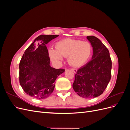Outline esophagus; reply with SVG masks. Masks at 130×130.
<instances>
[{
  "mask_svg": "<svg viewBox=\"0 0 130 130\" xmlns=\"http://www.w3.org/2000/svg\"><path fill=\"white\" fill-rule=\"evenodd\" d=\"M71 69L73 70V71L74 73H76V72H77V69H75V68H72Z\"/></svg>",
  "mask_w": 130,
  "mask_h": 130,
  "instance_id": "esophagus-1",
  "label": "esophagus"
}]
</instances>
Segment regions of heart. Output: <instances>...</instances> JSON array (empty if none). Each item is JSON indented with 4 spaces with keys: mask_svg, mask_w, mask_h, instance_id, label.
<instances>
[{
    "mask_svg": "<svg viewBox=\"0 0 130 130\" xmlns=\"http://www.w3.org/2000/svg\"><path fill=\"white\" fill-rule=\"evenodd\" d=\"M55 48L56 50H49V56L53 61L58 62L62 60V56L67 57L69 63L75 67L85 64L93 53V46L90 42L69 38L57 42Z\"/></svg>",
    "mask_w": 130,
    "mask_h": 130,
    "instance_id": "heart-1",
    "label": "heart"
}]
</instances>
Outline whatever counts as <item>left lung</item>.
Returning <instances> with one entry per match:
<instances>
[{"instance_id": "obj_1", "label": "left lung", "mask_w": 130, "mask_h": 130, "mask_svg": "<svg viewBox=\"0 0 130 130\" xmlns=\"http://www.w3.org/2000/svg\"><path fill=\"white\" fill-rule=\"evenodd\" d=\"M93 49L92 60L77 70L73 87L78 95L89 99L103 93L111 78L112 60L108 49L95 36H87Z\"/></svg>"}]
</instances>
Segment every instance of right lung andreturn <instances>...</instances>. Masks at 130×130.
Masks as SVG:
<instances>
[{"label": "right lung", "mask_w": 130, "mask_h": 130, "mask_svg": "<svg viewBox=\"0 0 130 130\" xmlns=\"http://www.w3.org/2000/svg\"><path fill=\"white\" fill-rule=\"evenodd\" d=\"M57 35H42L27 48L19 63V83L27 95L38 99L49 96L55 88V81L64 69L50 66L46 44Z\"/></svg>", "instance_id": "add662e5"}]
</instances>
